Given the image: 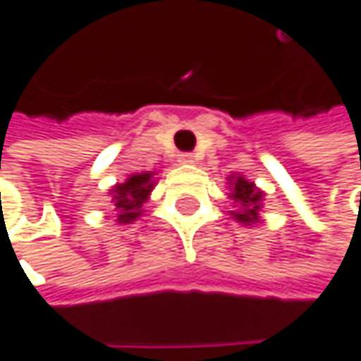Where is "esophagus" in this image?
<instances>
[{
  "label": "esophagus",
  "instance_id": "1",
  "mask_svg": "<svg viewBox=\"0 0 361 361\" xmlns=\"http://www.w3.org/2000/svg\"><path fill=\"white\" fill-rule=\"evenodd\" d=\"M178 161H180V164H195V157L191 152H180Z\"/></svg>",
  "mask_w": 361,
  "mask_h": 361
}]
</instances>
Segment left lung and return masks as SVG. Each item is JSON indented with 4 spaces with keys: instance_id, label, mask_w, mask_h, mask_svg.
<instances>
[{
    "instance_id": "obj_1",
    "label": "left lung",
    "mask_w": 361,
    "mask_h": 361,
    "mask_svg": "<svg viewBox=\"0 0 361 361\" xmlns=\"http://www.w3.org/2000/svg\"><path fill=\"white\" fill-rule=\"evenodd\" d=\"M230 185V200L237 207V211H230L234 215V219L252 226L260 221V207H262V191L250 183L247 178H243L241 174H234L228 178Z\"/></svg>"
}]
</instances>
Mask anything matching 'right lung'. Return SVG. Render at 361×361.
<instances>
[{"label":"right lung","mask_w":361,"mask_h":361,"mask_svg":"<svg viewBox=\"0 0 361 361\" xmlns=\"http://www.w3.org/2000/svg\"><path fill=\"white\" fill-rule=\"evenodd\" d=\"M152 172H142V174H131L124 183H118L109 195L114 202V211L118 213V224H131L135 221L144 211V202L148 200V195L154 187Z\"/></svg>","instance_id":"1"}]
</instances>
